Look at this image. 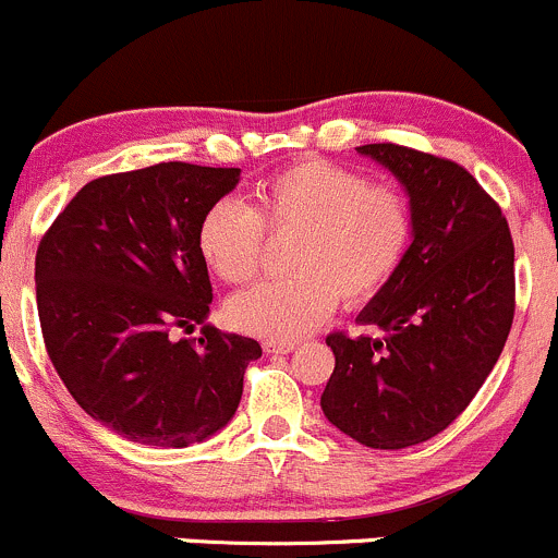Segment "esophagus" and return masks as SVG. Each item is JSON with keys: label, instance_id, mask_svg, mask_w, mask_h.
Segmentation results:
<instances>
[{"label": "esophagus", "instance_id": "34e87169", "mask_svg": "<svg viewBox=\"0 0 558 558\" xmlns=\"http://www.w3.org/2000/svg\"><path fill=\"white\" fill-rule=\"evenodd\" d=\"M266 352H277V355H287V352L295 350V341H266Z\"/></svg>", "mask_w": 558, "mask_h": 558}]
</instances>
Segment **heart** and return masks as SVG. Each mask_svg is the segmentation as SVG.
Returning a JSON list of instances; mask_svg holds the SVG:
<instances>
[{"instance_id":"heart-1","label":"heart","mask_w":558,"mask_h":558,"mask_svg":"<svg viewBox=\"0 0 558 558\" xmlns=\"http://www.w3.org/2000/svg\"><path fill=\"white\" fill-rule=\"evenodd\" d=\"M268 233H292V277L252 287L230 301L235 328L268 341H292L323 323L339 298L357 306L399 277L415 241V206L401 186L361 170L298 159L252 192L225 197L197 225V252L228 284L255 279Z\"/></svg>"}]
</instances>
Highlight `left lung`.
I'll list each match as a JSON object with an SVG mask.
<instances>
[{"label":"left lung","instance_id":"obj_1","mask_svg":"<svg viewBox=\"0 0 558 558\" xmlns=\"http://www.w3.org/2000/svg\"><path fill=\"white\" fill-rule=\"evenodd\" d=\"M404 184L415 241L357 319L330 333L325 417L355 442L401 450L437 437L485 383L515 314V250L499 203L464 165L399 143L357 148Z\"/></svg>","mask_w":558,"mask_h":558}]
</instances>
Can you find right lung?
<instances>
[{
    "mask_svg": "<svg viewBox=\"0 0 558 558\" xmlns=\"http://www.w3.org/2000/svg\"><path fill=\"white\" fill-rule=\"evenodd\" d=\"M239 168L159 162L94 179L40 239L37 312L48 357L81 410L130 442L190 448L239 410L255 339L204 325L203 214Z\"/></svg>",
    "mask_w": 558,
    "mask_h": 558,
    "instance_id": "1",
    "label": "right lung"
}]
</instances>
